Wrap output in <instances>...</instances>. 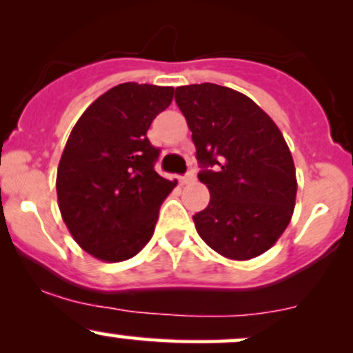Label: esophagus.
<instances>
[{
	"instance_id": "1",
	"label": "esophagus",
	"mask_w": 353,
	"mask_h": 353,
	"mask_svg": "<svg viewBox=\"0 0 353 353\" xmlns=\"http://www.w3.org/2000/svg\"><path fill=\"white\" fill-rule=\"evenodd\" d=\"M193 181H194V172H193V170H190V172L184 174L183 177H179V183L181 184H190V183H193Z\"/></svg>"
}]
</instances>
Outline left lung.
Returning a JSON list of instances; mask_svg holds the SVG:
<instances>
[{"mask_svg": "<svg viewBox=\"0 0 353 353\" xmlns=\"http://www.w3.org/2000/svg\"><path fill=\"white\" fill-rule=\"evenodd\" d=\"M210 203L193 216L199 237L229 259L256 258L279 241L297 194L294 159L272 117L215 83L176 88Z\"/></svg>", "mask_w": 353, "mask_h": 353, "instance_id": "left-lung-1", "label": "left lung"}]
</instances>
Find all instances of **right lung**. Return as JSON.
I'll return each instance as SVG.
<instances>
[{
  "mask_svg": "<svg viewBox=\"0 0 353 353\" xmlns=\"http://www.w3.org/2000/svg\"><path fill=\"white\" fill-rule=\"evenodd\" d=\"M172 97V87L121 83L71 130L56 177L58 205L73 239L94 258L124 261L154 236L160 205L177 183L155 172L160 150L147 131Z\"/></svg>",
  "mask_w": 353,
  "mask_h": 353,
  "instance_id": "add662e5",
  "label": "right lung"
}]
</instances>
